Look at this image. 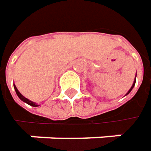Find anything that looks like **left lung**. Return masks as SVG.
Returning <instances> with one entry per match:
<instances>
[{"mask_svg":"<svg viewBox=\"0 0 151 151\" xmlns=\"http://www.w3.org/2000/svg\"><path fill=\"white\" fill-rule=\"evenodd\" d=\"M135 83H136V78H135V81H134V83H133V84H132V86H131V88H129V91H128V92H127V94H126V95H125V96H127V95H128V94H129V92H130V91H131V90H132V88H134V86H135Z\"/></svg>","mask_w":151,"mask_h":151,"instance_id":"left-lung-1","label":"left lung"}]
</instances>
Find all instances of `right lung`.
I'll use <instances>...</instances> for the list:
<instances>
[{"mask_svg": "<svg viewBox=\"0 0 151 151\" xmlns=\"http://www.w3.org/2000/svg\"><path fill=\"white\" fill-rule=\"evenodd\" d=\"M14 89H15V92H16V94H17V96H18V97L22 100V101H23V102H25L26 104H29L30 106H33V107H37L38 105L36 104H35L34 102H32V101H30V100H28V98H26V97H24L20 92H19V90L17 89V88H16V86L14 84Z\"/></svg>", "mask_w": 151, "mask_h": 151, "instance_id": "right-lung-1", "label": "right lung"}]
</instances>
